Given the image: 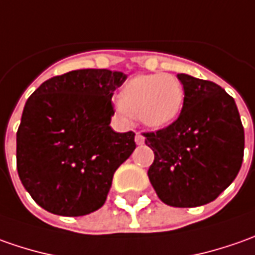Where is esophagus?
<instances>
[{
  "label": "esophagus",
  "mask_w": 255,
  "mask_h": 255,
  "mask_svg": "<svg viewBox=\"0 0 255 255\" xmlns=\"http://www.w3.org/2000/svg\"><path fill=\"white\" fill-rule=\"evenodd\" d=\"M135 142H136V145H142L145 142V138H144V135L141 134V132H136Z\"/></svg>",
  "instance_id": "obj_1"
}]
</instances>
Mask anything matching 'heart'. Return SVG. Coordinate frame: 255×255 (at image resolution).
Instances as JSON below:
<instances>
[{
    "label": "heart",
    "mask_w": 255,
    "mask_h": 255,
    "mask_svg": "<svg viewBox=\"0 0 255 255\" xmlns=\"http://www.w3.org/2000/svg\"><path fill=\"white\" fill-rule=\"evenodd\" d=\"M183 101L185 89L176 76L141 75L126 83L114 107L123 119L135 116L146 127L161 128L175 121Z\"/></svg>",
    "instance_id": "1"
}]
</instances>
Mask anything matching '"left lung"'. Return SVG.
<instances>
[{"instance_id": "left-lung-1", "label": "left lung", "mask_w": 255, "mask_h": 255, "mask_svg": "<svg viewBox=\"0 0 255 255\" xmlns=\"http://www.w3.org/2000/svg\"><path fill=\"white\" fill-rule=\"evenodd\" d=\"M185 101L166 128L144 132L154 151L148 178L158 198L173 207L213 202L236 179L244 155V128L234 99L219 84L178 75Z\"/></svg>"}]
</instances>
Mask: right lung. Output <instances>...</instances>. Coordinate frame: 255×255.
Segmentation results:
<instances>
[{"mask_svg":"<svg viewBox=\"0 0 255 255\" xmlns=\"http://www.w3.org/2000/svg\"><path fill=\"white\" fill-rule=\"evenodd\" d=\"M127 75L80 69L32 93L16 132V169L32 199L53 215L100 209L114 172L135 149V134L110 127L111 97Z\"/></svg>","mask_w":255,"mask_h":255,"instance_id":"add662e5","label":"right lung"}]
</instances>
